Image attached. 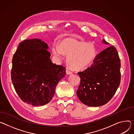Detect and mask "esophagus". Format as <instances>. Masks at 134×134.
<instances>
[{
    "label": "esophagus",
    "instance_id": "1",
    "mask_svg": "<svg viewBox=\"0 0 134 134\" xmlns=\"http://www.w3.org/2000/svg\"><path fill=\"white\" fill-rule=\"evenodd\" d=\"M66 73H67V74H68V75L71 74H72V71H70L68 69H66Z\"/></svg>",
    "mask_w": 134,
    "mask_h": 134
}]
</instances>
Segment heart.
I'll return each instance as SVG.
<instances>
[{"label":"heart","mask_w":134,"mask_h":134,"mask_svg":"<svg viewBox=\"0 0 134 134\" xmlns=\"http://www.w3.org/2000/svg\"><path fill=\"white\" fill-rule=\"evenodd\" d=\"M53 52L59 57L62 53L68 55L67 63L74 70H81L89 66L96 55L95 48L92 44L71 38L61 41L59 47L54 46L53 48Z\"/></svg>","instance_id":"1"}]
</instances>
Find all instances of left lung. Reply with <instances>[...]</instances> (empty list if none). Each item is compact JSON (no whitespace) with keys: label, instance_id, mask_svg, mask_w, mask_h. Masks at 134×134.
<instances>
[{"label":"left lung","instance_id":"obj_1","mask_svg":"<svg viewBox=\"0 0 134 134\" xmlns=\"http://www.w3.org/2000/svg\"><path fill=\"white\" fill-rule=\"evenodd\" d=\"M103 42L108 44L104 39ZM120 59L114 46H109L97 55L90 67L77 72L81 81L76 93L80 101L92 107L107 103L120 85Z\"/></svg>","mask_w":134,"mask_h":134}]
</instances>
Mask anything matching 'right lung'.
Here are the masks:
<instances>
[{
	"label": "right lung",
	"instance_id": "add662e5",
	"mask_svg": "<svg viewBox=\"0 0 134 134\" xmlns=\"http://www.w3.org/2000/svg\"><path fill=\"white\" fill-rule=\"evenodd\" d=\"M48 46L41 40L21 42L12 59L11 79L20 99L37 106L49 103L66 68L51 62Z\"/></svg>",
	"mask_w": 134,
	"mask_h": 134
}]
</instances>
